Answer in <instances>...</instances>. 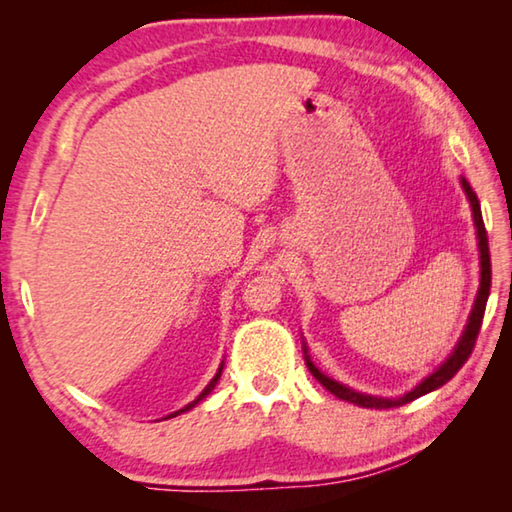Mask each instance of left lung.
<instances>
[{
  "label": "left lung",
  "instance_id": "left-lung-1",
  "mask_svg": "<svg viewBox=\"0 0 512 512\" xmlns=\"http://www.w3.org/2000/svg\"><path fill=\"white\" fill-rule=\"evenodd\" d=\"M461 187L467 196V201H470L472 207V219H474V228H476V246H479V268H481V275H479V291H476V298H474V305L470 316H467V325L463 329L461 339L454 345V350L449 357L440 363V366L431 372V375L424 377L418 386L411 388L409 393H404L400 397H377V395H368V393H359L354 391V388L341 384V381H336L332 377H327L325 372H320L316 368V363L311 361L309 357V350H307V343L302 341V352H305V363L311 375H314L320 384H323L329 393L339 397V400L345 402H352L357 406H366V409H391V406H402V404H409L413 400H418V397L427 395L431 391H436L443 384H447L449 379H452L458 370L463 368V363L467 361V357L472 354V348L476 343V336H479V329H481V320H483V311H485V302H488L490 296V250H488V235H485V225H483V216H481V205H479V198L472 192L470 183H467L465 178H461Z\"/></svg>",
  "mask_w": 512,
  "mask_h": 512
}]
</instances>
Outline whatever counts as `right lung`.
I'll list each match as a JSON object with an SVG mask.
<instances>
[{
	"label": "right lung",
	"instance_id": "1",
	"mask_svg": "<svg viewBox=\"0 0 512 512\" xmlns=\"http://www.w3.org/2000/svg\"><path fill=\"white\" fill-rule=\"evenodd\" d=\"M221 372H223V361H221V366H219V370H216V375H214V377L210 379V384H207V386L203 388V391H201V395H198L194 402H189L187 406H183V409H178V411H173V413H169V415H167V418H176V415H180V413H185V411H189V409H194V406H196L198 402H203V400H205V397H207V395H210V393L214 391V386H216V384H219V379H221ZM167 418H164V420H167Z\"/></svg>",
	"mask_w": 512,
	"mask_h": 512
}]
</instances>
